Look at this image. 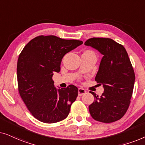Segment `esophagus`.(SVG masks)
Here are the masks:
<instances>
[{
    "instance_id": "34e87169",
    "label": "esophagus",
    "mask_w": 145,
    "mask_h": 145,
    "mask_svg": "<svg viewBox=\"0 0 145 145\" xmlns=\"http://www.w3.org/2000/svg\"><path fill=\"white\" fill-rule=\"evenodd\" d=\"M86 93V91L84 90V88H78V96H82V95L85 94Z\"/></svg>"
}]
</instances>
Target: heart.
I'll return each instance as SVG.
<instances>
[{"label":"heart","mask_w":145,"mask_h":145,"mask_svg":"<svg viewBox=\"0 0 145 145\" xmlns=\"http://www.w3.org/2000/svg\"><path fill=\"white\" fill-rule=\"evenodd\" d=\"M86 52H91V51H86Z\"/></svg>","instance_id":"heart-1"}]
</instances>
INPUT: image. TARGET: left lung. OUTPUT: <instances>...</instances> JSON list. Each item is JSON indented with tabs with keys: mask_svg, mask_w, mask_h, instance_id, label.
Returning <instances> with one entry per match:
<instances>
[{
	"mask_svg": "<svg viewBox=\"0 0 145 145\" xmlns=\"http://www.w3.org/2000/svg\"><path fill=\"white\" fill-rule=\"evenodd\" d=\"M84 45L103 55L95 80L103 85L104 91L100 97L90 92L95 100L89 106V112L98 121H116L129 106L135 80L127 53L122 45L110 38L93 37Z\"/></svg>",
	"mask_w": 145,
	"mask_h": 145,
	"instance_id": "1",
	"label": "left lung"
}]
</instances>
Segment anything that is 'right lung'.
Listing matches in <instances>:
<instances>
[{
    "label": "right lung",
    "mask_w": 145,
    "mask_h": 145,
    "mask_svg": "<svg viewBox=\"0 0 145 145\" xmlns=\"http://www.w3.org/2000/svg\"><path fill=\"white\" fill-rule=\"evenodd\" d=\"M82 43L55 35H39L31 39L20 54L17 63L20 95L31 115L40 121L53 123L68 116L78 96V88L71 84L57 89L52 77L53 72L60 71L64 55Z\"/></svg>",
    "instance_id": "add662e5"
}]
</instances>
